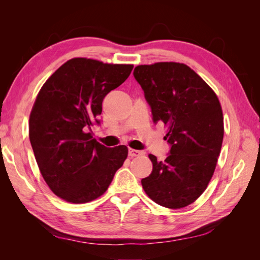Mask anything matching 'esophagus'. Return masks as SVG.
<instances>
[{
    "mask_svg": "<svg viewBox=\"0 0 260 260\" xmlns=\"http://www.w3.org/2000/svg\"><path fill=\"white\" fill-rule=\"evenodd\" d=\"M143 153L141 151H138V149H132V148H129V156L131 157H138L140 155H142Z\"/></svg>",
    "mask_w": 260,
    "mask_h": 260,
    "instance_id": "1",
    "label": "esophagus"
}]
</instances>
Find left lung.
Instances as JSON below:
<instances>
[{"label":"left lung","instance_id":"obj_1","mask_svg":"<svg viewBox=\"0 0 260 260\" xmlns=\"http://www.w3.org/2000/svg\"><path fill=\"white\" fill-rule=\"evenodd\" d=\"M151 107L154 123L168 127L164 161L149 154L153 170L141 180L145 193L167 208H182L206 190L223 140V117L210 86L180 62L140 65L133 72Z\"/></svg>","mask_w":260,"mask_h":260}]
</instances>
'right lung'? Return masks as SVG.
<instances>
[{
    "label": "right lung",
    "instance_id": "obj_1",
    "mask_svg": "<svg viewBox=\"0 0 260 260\" xmlns=\"http://www.w3.org/2000/svg\"><path fill=\"white\" fill-rule=\"evenodd\" d=\"M132 65L73 58L39 92L29 119V139L39 169L54 194L70 203L98 199L128 156V147H106L92 137L102 103L125 81Z\"/></svg>",
    "mask_w": 260,
    "mask_h": 260
}]
</instances>
